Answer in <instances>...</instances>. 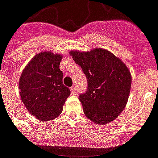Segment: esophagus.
<instances>
[{
  "label": "esophagus",
  "instance_id": "1",
  "mask_svg": "<svg viewBox=\"0 0 158 158\" xmlns=\"http://www.w3.org/2000/svg\"><path fill=\"white\" fill-rule=\"evenodd\" d=\"M70 90H71V93H72L73 95H77V93H78V91H77V89H76L74 86L71 87V88H70Z\"/></svg>",
  "mask_w": 158,
  "mask_h": 158
}]
</instances>
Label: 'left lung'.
Here are the masks:
<instances>
[{"label":"left lung","instance_id":"1","mask_svg":"<svg viewBox=\"0 0 158 158\" xmlns=\"http://www.w3.org/2000/svg\"><path fill=\"white\" fill-rule=\"evenodd\" d=\"M69 54L81 67L88 81L87 91L79 98L85 115L101 125L113 121L129 100L132 78L128 67L102 48L89 52L71 51Z\"/></svg>","mask_w":158,"mask_h":158}]
</instances>
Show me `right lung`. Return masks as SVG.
<instances>
[{
  "mask_svg": "<svg viewBox=\"0 0 158 158\" xmlns=\"http://www.w3.org/2000/svg\"><path fill=\"white\" fill-rule=\"evenodd\" d=\"M62 55L49 51L36 54L23 70L19 94L29 113L42 122L62 113L70 90L62 84L59 69Z\"/></svg>",
  "mask_w": 158,
  "mask_h": 158,
  "instance_id": "right-lung-1",
  "label": "right lung"
}]
</instances>
